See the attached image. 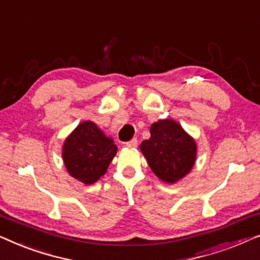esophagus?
<instances>
[{
    "label": "esophagus",
    "instance_id": "34e87169",
    "mask_svg": "<svg viewBox=\"0 0 260 260\" xmlns=\"http://www.w3.org/2000/svg\"><path fill=\"white\" fill-rule=\"evenodd\" d=\"M137 144H138L137 138H133V140L129 141V142H126V143H125L126 147H130V148H136Z\"/></svg>",
    "mask_w": 260,
    "mask_h": 260
}]
</instances>
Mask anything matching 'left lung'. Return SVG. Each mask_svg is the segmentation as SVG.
<instances>
[{
    "instance_id": "8db88e82",
    "label": "left lung",
    "mask_w": 260,
    "mask_h": 260,
    "mask_svg": "<svg viewBox=\"0 0 260 260\" xmlns=\"http://www.w3.org/2000/svg\"><path fill=\"white\" fill-rule=\"evenodd\" d=\"M151 136L142 142L141 150L152 172L162 181L174 183L193 168L197 144L182 126L172 119H162L150 127Z\"/></svg>"
}]
</instances>
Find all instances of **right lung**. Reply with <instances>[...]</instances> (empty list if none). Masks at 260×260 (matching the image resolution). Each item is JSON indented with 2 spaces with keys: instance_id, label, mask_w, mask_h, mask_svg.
<instances>
[{
  "instance_id": "1",
  "label": "right lung",
  "mask_w": 260,
  "mask_h": 260,
  "mask_svg": "<svg viewBox=\"0 0 260 260\" xmlns=\"http://www.w3.org/2000/svg\"><path fill=\"white\" fill-rule=\"evenodd\" d=\"M116 152L117 147L111 138L87 120L67 137L62 158L71 175L85 184H92L104 175Z\"/></svg>"
}]
</instances>
